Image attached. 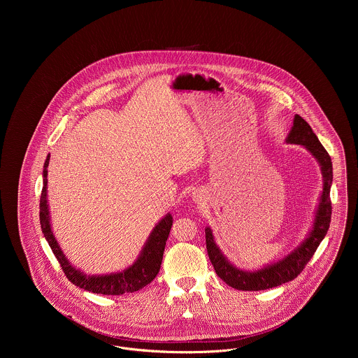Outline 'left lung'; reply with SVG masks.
Wrapping results in <instances>:
<instances>
[{
	"label": "left lung",
	"mask_w": 358,
	"mask_h": 358,
	"mask_svg": "<svg viewBox=\"0 0 358 358\" xmlns=\"http://www.w3.org/2000/svg\"><path fill=\"white\" fill-rule=\"evenodd\" d=\"M287 142L305 146L320 162L321 172L324 176L322 194H321L320 205L315 213L313 230L310 231L305 243H302L299 248H296L291 255L284 257L282 260L274 264L266 266L257 271L248 273V271L238 270L231 263H229V260L222 255V252L216 247L210 229L209 227L205 229L206 251L216 274L227 285L240 291H263V289L278 287L281 284H285L296 278L305 268L311 256L314 255L315 250L318 248L320 243L324 240L329 229L331 215H332V204L329 197L331 185H332L331 157L324 149V146L320 143L311 127L298 114L294 118V127L287 138Z\"/></svg>",
	"instance_id": "obj_1"
}]
</instances>
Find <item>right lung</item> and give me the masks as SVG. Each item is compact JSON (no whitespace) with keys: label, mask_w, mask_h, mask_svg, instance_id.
Here are the masks:
<instances>
[{"label":"right lung","mask_w":358,"mask_h":358,"mask_svg":"<svg viewBox=\"0 0 358 358\" xmlns=\"http://www.w3.org/2000/svg\"><path fill=\"white\" fill-rule=\"evenodd\" d=\"M48 164L50 155L44 164V186L40 197V223L44 237L47 238L51 247L53 255L59 260L63 273L66 274L67 280L74 285L102 295H122L131 294L142 289L148 284H150L159 271L162 255L165 250V244L172 227V216L168 213L155 227L153 233L150 234L142 254L139 259L127 270L117 273V274H107V275H85L80 270H76L60 251L53 234H52L51 224H50V210L47 204V176H48Z\"/></svg>","instance_id":"right-lung-1"}]
</instances>
